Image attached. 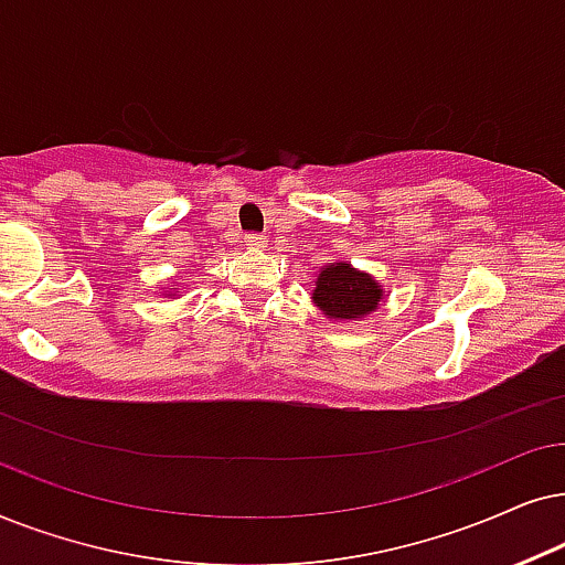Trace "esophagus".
Returning <instances> with one entry per match:
<instances>
[{
  "instance_id": "34e87169",
  "label": "esophagus",
  "mask_w": 565,
  "mask_h": 565,
  "mask_svg": "<svg viewBox=\"0 0 565 565\" xmlns=\"http://www.w3.org/2000/svg\"><path fill=\"white\" fill-rule=\"evenodd\" d=\"M245 245L250 247V250H263V247L268 245V239L258 235V232H250V235H245Z\"/></svg>"
}]
</instances>
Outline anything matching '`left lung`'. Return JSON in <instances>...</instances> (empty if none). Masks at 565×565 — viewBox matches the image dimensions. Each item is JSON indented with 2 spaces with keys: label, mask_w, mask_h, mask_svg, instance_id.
I'll use <instances>...</instances> for the list:
<instances>
[{
  "label": "left lung",
  "mask_w": 565,
  "mask_h": 565,
  "mask_svg": "<svg viewBox=\"0 0 565 565\" xmlns=\"http://www.w3.org/2000/svg\"><path fill=\"white\" fill-rule=\"evenodd\" d=\"M312 302L330 320H356L377 310L382 289L370 274L341 260L320 270L312 289Z\"/></svg>",
  "instance_id": "1"
}]
</instances>
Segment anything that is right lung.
Listing matches in <instances>:
<instances>
[{
	"mask_svg": "<svg viewBox=\"0 0 565 565\" xmlns=\"http://www.w3.org/2000/svg\"><path fill=\"white\" fill-rule=\"evenodd\" d=\"M170 297H172V295H170Z\"/></svg>",
	"mask_w": 565,
	"mask_h": 565,
	"instance_id": "1",
	"label": "right lung"
}]
</instances>
